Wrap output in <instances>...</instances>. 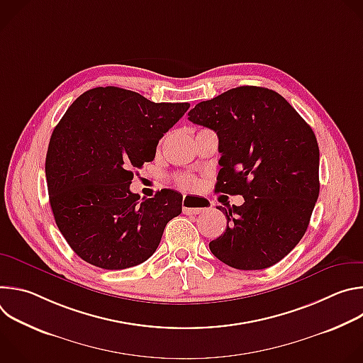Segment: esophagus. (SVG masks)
<instances>
[{
  "instance_id": "esophagus-1",
  "label": "esophagus",
  "mask_w": 363,
  "mask_h": 363,
  "mask_svg": "<svg viewBox=\"0 0 363 363\" xmlns=\"http://www.w3.org/2000/svg\"><path fill=\"white\" fill-rule=\"evenodd\" d=\"M210 210V202L202 196L196 195H184L182 198V211L184 214L192 216V214H201Z\"/></svg>"
}]
</instances>
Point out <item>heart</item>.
<instances>
[{"instance_id": "obj_1", "label": "heart", "mask_w": 363, "mask_h": 363, "mask_svg": "<svg viewBox=\"0 0 363 363\" xmlns=\"http://www.w3.org/2000/svg\"><path fill=\"white\" fill-rule=\"evenodd\" d=\"M174 181L181 188H192L195 185V178L188 174H177L174 177Z\"/></svg>"}]
</instances>
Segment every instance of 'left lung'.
Instances as JSON below:
<instances>
[{
	"mask_svg": "<svg viewBox=\"0 0 363 363\" xmlns=\"http://www.w3.org/2000/svg\"><path fill=\"white\" fill-rule=\"evenodd\" d=\"M192 123L220 140L216 192L242 195L225 213L227 228L210 242L230 267L263 270L284 258L304 235L319 196L316 136L277 91L240 86L189 111Z\"/></svg>",
	"mask_w": 363,
	"mask_h": 363,
	"instance_id": "8db88e82",
	"label": "left lung"
}]
</instances>
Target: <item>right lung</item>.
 I'll return each instance as SVG.
<instances>
[{"label": "right lung", "mask_w": 363, "mask_h": 363, "mask_svg": "<svg viewBox=\"0 0 363 363\" xmlns=\"http://www.w3.org/2000/svg\"><path fill=\"white\" fill-rule=\"evenodd\" d=\"M188 109L115 86L72 103L50 138L45 178L56 224L82 260L122 270L157 251L182 196L161 189L140 201L129 186L133 169L153 161L160 139Z\"/></svg>", "instance_id": "right-lung-1"}]
</instances>
